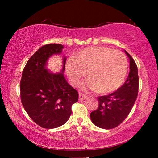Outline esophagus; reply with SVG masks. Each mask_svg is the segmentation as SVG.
Listing matches in <instances>:
<instances>
[{
	"label": "esophagus",
	"instance_id": "obj_1",
	"mask_svg": "<svg viewBox=\"0 0 158 158\" xmlns=\"http://www.w3.org/2000/svg\"><path fill=\"white\" fill-rule=\"evenodd\" d=\"M86 97H87V96H86L85 94H82V93H79V100H83V99L86 98Z\"/></svg>",
	"mask_w": 158,
	"mask_h": 158
}]
</instances>
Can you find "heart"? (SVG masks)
I'll use <instances>...</instances> for the list:
<instances>
[{
	"mask_svg": "<svg viewBox=\"0 0 158 158\" xmlns=\"http://www.w3.org/2000/svg\"><path fill=\"white\" fill-rule=\"evenodd\" d=\"M85 88L100 94L115 91L128 72L127 57L122 52L106 47H88L75 54L66 63V73L73 85L85 75Z\"/></svg>",
	"mask_w": 158,
	"mask_h": 158,
	"instance_id": "obj_1",
	"label": "heart"
}]
</instances>
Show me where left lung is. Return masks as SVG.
<instances>
[{
    "instance_id": "obj_1",
    "label": "left lung",
    "mask_w": 158,
    "mask_h": 158,
    "mask_svg": "<svg viewBox=\"0 0 158 158\" xmlns=\"http://www.w3.org/2000/svg\"><path fill=\"white\" fill-rule=\"evenodd\" d=\"M129 71L125 83L115 92L98 97V107L90 114V119L96 126L111 129L118 126L130 113L137 99L139 89L137 66L128 52Z\"/></svg>"
}]
</instances>
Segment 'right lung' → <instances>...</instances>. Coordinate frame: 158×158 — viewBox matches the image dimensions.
<instances>
[{
	"mask_svg": "<svg viewBox=\"0 0 158 158\" xmlns=\"http://www.w3.org/2000/svg\"><path fill=\"white\" fill-rule=\"evenodd\" d=\"M63 46L48 44L40 47L28 60L20 82L21 100L29 117L45 129L57 128L69 119L78 92L69 85L62 72L54 74L46 69L52 55L62 52Z\"/></svg>",
	"mask_w": 158,
	"mask_h": 158,
	"instance_id": "right-lung-1",
	"label": "right lung"
}]
</instances>
